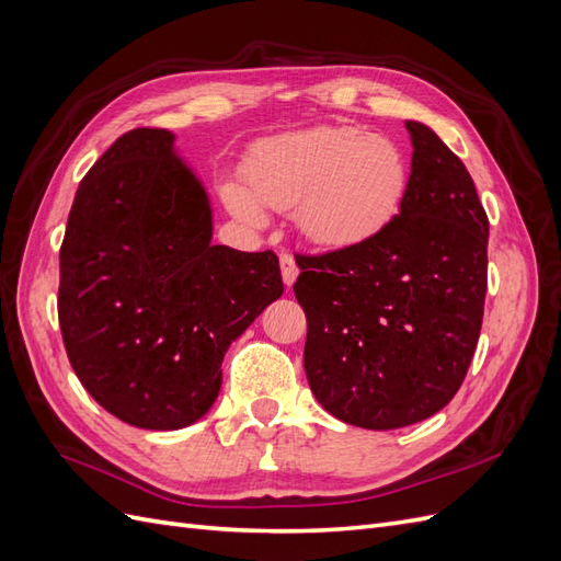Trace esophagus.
Segmentation results:
<instances>
[{"label": "esophagus", "instance_id": "1", "mask_svg": "<svg viewBox=\"0 0 561 561\" xmlns=\"http://www.w3.org/2000/svg\"><path fill=\"white\" fill-rule=\"evenodd\" d=\"M280 274H283V283L290 287L295 280H297V276H299V268H297V262H295V257L290 252H283L280 254Z\"/></svg>", "mask_w": 561, "mask_h": 561}]
</instances>
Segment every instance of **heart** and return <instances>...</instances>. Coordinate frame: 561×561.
<instances>
[{
    "label": "heart",
    "mask_w": 561,
    "mask_h": 561,
    "mask_svg": "<svg viewBox=\"0 0 561 561\" xmlns=\"http://www.w3.org/2000/svg\"><path fill=\"white\" fill-rule=\"evenodd\" d=\"M245 184L219 194L241 222L262 227L264 206L290 213L309 243L353 250L375 241L400 217L412 184L404 149L365 128H309L262 142L245 163Z\"/></svg>",
    "instance_id": "obj_1"
}]
</instances>
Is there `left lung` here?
Instances as JSON below:
<instances>
[{
  "label": "left lung",
  "mask_w": 561,
  "mask_h": 561,
  "mask_svg": "<svg viewBox=\"0 0 561 561\" xmlns=\"http://www.w3.org/2000/svg\"><path fill=\"white\" fill-rule=\"evenodd\" d=\"M400 217L353 250L301 254L304 369L316 400L351 426L390 431L456 396L478 346L489 219L463 161L419 122Z\"/></svg>",
  "instance_id": "8db88e82"
}]
</instances>
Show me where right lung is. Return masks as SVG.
I'll use <instances>...</instances> for the list:
<instances>
[{"label": "right lung", "instance_id": "1", "mask_svg": "<svg viewBox=\"0 0 561 561\" xmlns=\"http://www.w3.org/2000/svg\"><path fill=\"white\" fill-rule=\"evenodd\" d=\"M165 128L124 133L91 171L60 245L58 320L91 398L147 431L206 414L229 344L283 295L278 257L213 245L208 194Z\"/></svg>", "mask_w": 561, "mask_h": 561}]
</instances>
